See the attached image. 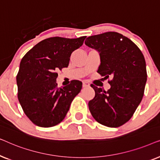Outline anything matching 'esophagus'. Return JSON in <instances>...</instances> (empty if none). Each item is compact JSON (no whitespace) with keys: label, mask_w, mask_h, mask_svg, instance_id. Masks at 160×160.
Returning <instances> with one entry per match:
<instances>
[{"label":"esophagus","mask_w":160,"mask_h":160,"mask_svg":"<svg viewBox=\"0 0 160 160\" xmlns=\"http://www.w3.org/2000/svg\"><path fill=\"white\" fill-rule=\"evenodd\" d=\"M82 86H83V87H89V84L87 82H83Z\"/></svg>","instance_id":"esophagus-1"}]
</instances>
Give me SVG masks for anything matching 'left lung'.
Returning <instances> with one entry per match:
<instances>
[{
	"label": "left lung",
	"instance_id": "1",
	"mask_svg": "<svg viewBox=\"0 0 160 160\" xmlns=\"http://www.w3.org/2000/svg\"><path fill=\"white\" fill-rule=\"evenodd\" d=\"M85 44L99 52L98 73L112 78L108 91L91 84L95 95L88 103L89 111L102 125L122 126L132 117L143 98L147 80L143 54L130 39L117 32L89 36Z\"/></svg>",
	"mask_w": 160,
	"mask_h": 160
}]
</instances>
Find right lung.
Returning a JSON list of instances; mask_svg holds the SVG:
<instances>
[{
  "label": "right lung",
  "mask_w": 160,
  "mask_h": 160,
  "mask_svg": "<svg viewBox=\"0 0 160 160\" xmlns=\"http://www.w3.org/2000/svg\"><path fill=\"white\" fill-rule=\"evenodd\" d=\"M85 38L44 39L22 59L17 76V96L23 111L36 125L51 128L60 123L80 92L82 82L78 80L58 87L57 71L68 66L72 52L82 46Z\"/></svg>",
  "instance_id": "right-lung-1"
}]
</instances>
